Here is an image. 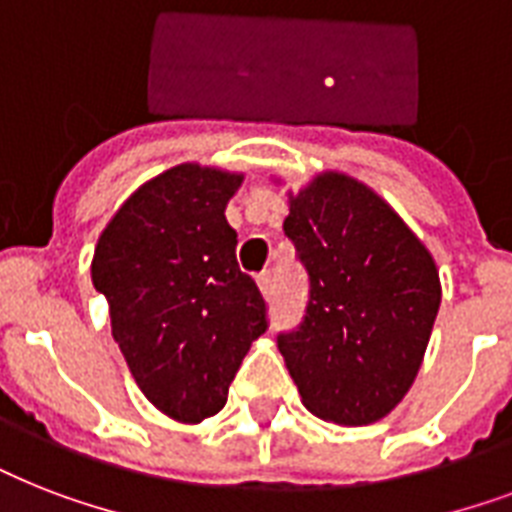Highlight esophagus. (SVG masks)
Instances as JSON below:
<instances>
[{"label":"esophagus","instance_id":"34e87169","mask_svg":"<svg viewBox=\"0 0 512 512\" xmlns=\"http://www.w3.org/2000/svg\"><path fill=\"white\" fill-rule=\"evenodd\" d=\"M257 287L263 292V297H271L273 295V273L271 271H263L257 276Z\"/></svg>","mask_w":512,"mask_h":512}]
</instances>
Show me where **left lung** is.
I'll use <instances>...</instances> for the list:
<instances>
[{
  "instance_id": "1",
  "label": "left lung",
  "mask_w": 512,
  "mask_h": 512,
  "mask_svg": "<svg viewBox=\"0 0 512 512\" xmlns=\"http://www.w3.org/2000/svg\"><path fill=\"white\" fill-rule=\"evenodd\" d=\"M284 233L311 281L300 327L279 335L305 409L350 428L382 420L428 348L441 305L433 257L388 201L342 172L289 193Z\"/></svg>"
}]
</instances>
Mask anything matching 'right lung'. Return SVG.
<instances>
[{
    "label": "right lung",
    "mask_w": 512,
    "mask_h": 512,
    "mask_svg": "<svg viewBox=\"0 0 512 512\" xmlns=\"http://www.w3.org/2000/svg\"><path fill=\"white\" fill-rule=\"evenodd\" d=\"M244 175L177 164L124 201L100 233L92 284L138 388L177 422L207 420L249 345L268 329L255 279L236 263L225 207Z\"/></svg>",
    "instance_id": "add662e5"
}]
</instances>
